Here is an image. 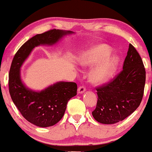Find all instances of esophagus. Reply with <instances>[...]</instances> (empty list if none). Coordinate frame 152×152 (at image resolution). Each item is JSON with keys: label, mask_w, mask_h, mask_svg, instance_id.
<instances>
[{"label": "esophagus", "mask_w": 152, "mask_h": 152, "mask_svg": "<svg viewBox=\"0 0 152 152\" xmlns=\"http://www.w3.org/2000/svg\"><path fill=\"white\" fill-rule=\"evenodd\" d=\"M86 91V87L84 86H80L78 88V93H83L84 91Z\"/></svg>", "instance_id": "obj_1"}]
</instances>
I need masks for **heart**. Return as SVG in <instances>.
<instances>
[{
  "instance_id": "heart-1",
  "label": "heart",
  "mask_w": 152,
  "mask_h": 152,
  "mask_svg": "<svg viewBox=\"0 0 152 152\" xmlns=\"http://www.w3.org/2000/svg\"><path fill=\"white\" fill-rule=\"evenodd\" d=\"M111 50L107 45L100 44L86 52L80 57V63L84 66H97L90 74V80L95 84H102L111 78L119 64V58L112 56Z\"/></svg>"
}]
</instances>
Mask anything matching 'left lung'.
<instances>
[{
  "instance_id": "8db88e82",
  "label": "left lung",
  "mask_w": 152,
  "mask_h": 152,
  "mask_svg": "<svg viewBox=\"0 0 152 152\" xmlns=\"http://www.w3.org/2000/svg\"><path fill=\"white\" fill-rule=\"evenodd\" d=\"M146 72L142 60L129 44L122 70L108 84L96 88L97 102L92 115L106 124L122 121L135 111L142 101Z\"/></svg>"
}]
</instances>
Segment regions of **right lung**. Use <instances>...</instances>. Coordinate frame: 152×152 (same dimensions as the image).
<instances>
[{
	"instance_id": "add662e5",
	"label": "right lung",
	"mask_w": 152,
	"mask_h": 152,
	"mask_svg": "<svg viewBox=\"0 0 152 152\" xmlns=\"http://www.w3.org/2000/svg\"><path fill=\"white\" fill-rule=\"evenodd\" d=\"M72 31L50 30L37 34L18 49L12 60L9 73V91L11 98L21 115L34 125L48 127L63 118L68 102L77 95L75 82H59L41 91L27 88L20 78V67L35 47L53 45Z\"/></svg>"
}]
</instances>
